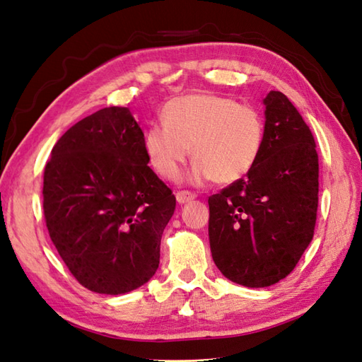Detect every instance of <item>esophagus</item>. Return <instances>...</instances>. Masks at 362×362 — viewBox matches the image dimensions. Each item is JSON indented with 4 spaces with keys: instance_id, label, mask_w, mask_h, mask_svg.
I'll return each instance as SVG.
<instances>
[{
    "instance_id": "obj_1",
    "label": "esophagus",
    "mask_w": 362,
    "mask_h": 362,
    "mask_svg": "<svg viewBox=\"0 0 362 362\" xmlns=\"http://www.w3.org/2000/svg\"><path fill=\"white\" fill-rule=\"evenodd\" d=\"M197 195L194 194V192L190 190H180L178 194H176V202H178L180 204H184V203H189L192 202V199H195Z\"/></svg>"
}]
</instances>
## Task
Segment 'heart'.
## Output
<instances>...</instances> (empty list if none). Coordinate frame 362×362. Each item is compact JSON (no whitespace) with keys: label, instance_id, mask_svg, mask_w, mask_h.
<instances>
[{"label":"heart","instance_id":"obj_1","mask_svg":"<svg viewBox=\"0 0 362 362\" xmlns=\"http://www.w3.org/2000/svg\"><path fill=\"white\" fill-rule=\"evenodd\" d=\"M264 139L262 115L218 94L197 93L172 99L163 122L144 133V150L151 167L165 180H176L194 153L192 180L230 184L243 178L259 159Z\"/></svg>","mask_w":362,"mask_h":362}]
</instances>
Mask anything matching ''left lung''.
<instances>
[{
    "label": "left lung",
    "instance_id": "8db88e82",
    "mask_svg": "<svg viewBox=\"0 0 362 362\" xmlns=\"http://www.w3.org/2000/svg\"><path fill=\"white\" fill-rule=\"evenodd\" d=\"M262 153L247 175L209 197V242L224 277L249 288L277 284L313 240L319 159L310 127L269 91Z\"/></svg>",
    "mask_w": 362,
    "mask_h": 362
}]
</instances>
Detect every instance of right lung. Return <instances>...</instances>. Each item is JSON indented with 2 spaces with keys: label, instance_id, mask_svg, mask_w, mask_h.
<instances>
[{
  "label": "right lung",
  "instance_id": "right-lung-1",
  "mask_svg": "<svg viewBox=\"0 0 362 362\" xmlns=\"http://www.w3.org/2000/svg\"><path fill=\"white\" fill-rule=\"evenodd\" d=\"M144 133L124 107L72 125L43 175L47 232L77 282L124 294L153 277L176 198L148 167Z\"/></svg>",
  "mask_w": 362,
  "mask_h": 362
}]
</instances>
